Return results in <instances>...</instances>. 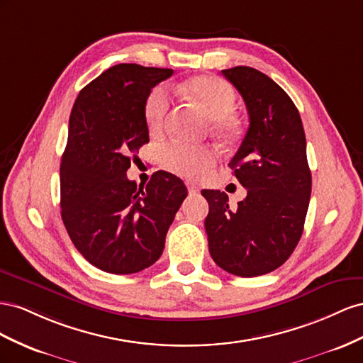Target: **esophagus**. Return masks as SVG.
<instances>
[{
    "label": "esophagus",
    "mask_w": 363,
    "mask_h": 363,
    "mask_svg": "<svg viewBox=\"0 0 363 363\" xmlns=\"http://www.w3.org/2000/svg\"><path fill=\"white\" fill-rule=\"evenodd\" d=\"M187 189H189L190 194H198L199 193V187L193 182H187Z\"/></svg>",
    "instance_id": "34e87169"
}]
</instances>
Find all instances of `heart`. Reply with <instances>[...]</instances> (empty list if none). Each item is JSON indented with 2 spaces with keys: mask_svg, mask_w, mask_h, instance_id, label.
I'll return each instance as SVG.
<instances>
[{
  "mask_svg": "<svg viewBox=\"0 0 363 363\" xmlns=\"http://www.w3.org/2000/svg\"><path fill=\"white\" fill-rule=\"evenodd\" d=\"M181 91L199 103L213 118V132L222 140L230 141L237 135V121L233 111L237 103L234 88L219 76H196L181 86ZM172 106L170 92L164 85L155 86L144 101V118L150 132H161L167 123ZM160 158L167 170L196 179L216 164L217 153L211 147L185 146L181 143H169L161 149Z\"/></svg>",
  "mask_w": 363,
  "mask_h": 363,
  "instance_id": "b5f03b06",
  "label": "heart"
}]
</instances>
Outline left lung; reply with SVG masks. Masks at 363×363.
<instances>
[{"mask_svg": "<svg viewBox=\"0 0 363 363\" xmlns=\"http://www.w3.org/2000/svg\"><path fill=\"white\" fill-rule=\"evenodd\" d=\"M222 74L240 92L250 116L230 162L247 194L231 210L226 193L202 190L210 206L205 231L217 266L258 277L281 266L301 239L312 193L306 135L295 103L271 77L251 67Z\"/></svg>", "mask_w": 363, "mask_h": 363, "instance_id": "obj_1", "label": "left lung"}]
</instances>
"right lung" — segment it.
I'll list each match as a JSON object with an SVG mask.
<instances>
[{
  "mask_svg": "<svg viewBox=\"0 0 363 363\" xmlns=\"http://www.w3.org/2000/svg\"><path fill=\"white\" fill-rule=\"evenodd\" d=\"M173 69L118 64L88 84L72 106L60 162V214L71 242L101 271L135 274L164 251L165 235L187 198L169 172L137 187L126 172L149 143L144 101Z\"/></svg>",
  "mask_w": 363,
  "mask_h": 363,
  "instance_id": "add662e5",
  "label": "right lung"
}]
</instances>
